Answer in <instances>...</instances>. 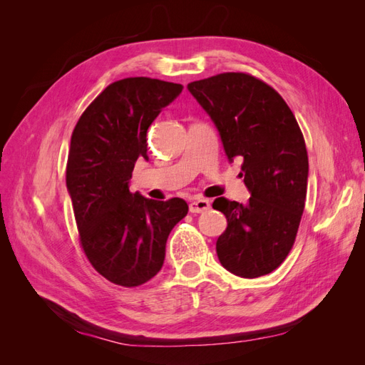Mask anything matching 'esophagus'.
Returning a JSON list of instances; mask_svg holds the SVG:
<instances>
[{
	"mask_svg": "<svg viewBox=\"0 0 365 365\" xmlns=\"http://www.w3.org/2000/svg\"><path fill=\"white\" fill-rule=\"evenodd\" d=\"M210 207H212V204H210L208 200H196L189 204L190 213H202V212H207Z\"/></svg>",
	"mask_w": 365,
	"mask_h": 365,
	"instance_id": "34e87169",
	"label": "esophagus"
}]
</instances>
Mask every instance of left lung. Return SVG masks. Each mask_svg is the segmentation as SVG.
<instances>
[{
    "label": "left lung",
    "instance_id": "8db88e82",
    "mask_svg": "<svg viewBox=\"0 0 365 365\" xmlns=\"http://www.w3.org/2000/svg\"><path fill=\"white\" fill-rule=\"evenodd\" d=\"M213 120L228 161H242L247 204L217 197L227 217L216 242L222 267L244 279L279 268L304 210L309 161L304 138L282 96L245 73H222L187 85Z\"/></svg>",
    "mask_w": 365,
    "mask_h": 365
}]
</instances>
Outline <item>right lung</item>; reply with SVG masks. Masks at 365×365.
<instances>
[{
	"label": "right lung",
	"instance_id": "obj_1",
	"mask_svg": "<svg viewBox=\"0 0 365 365\" xmlns=\"http://www.w3.org/2000/svg\"><path fill=\"white\" fill-rule=\"evenodd\" d=\"M182 85L128 77L108 85L73 130L67 163L81 245L94 269L125 288L155 277L172 228L189 212L181 197L129 192L135 161L148 160V129Z\"/></svg>",
	"mask_w": 365,
	"mask_h": 365
}]
</instances>
